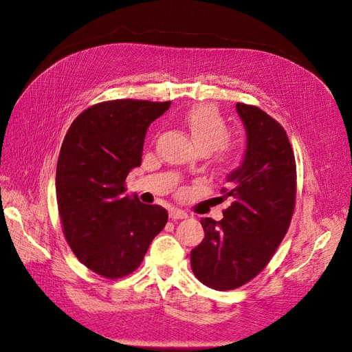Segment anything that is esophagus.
Returning a JSON list of instances; mask_svg holds the SVG:
<instances>
[{
	"label": "esophagus",
	"mask_w": 352,
	"mask_h": 352,
	"mask_svg": "<svg viewBox=\"0 0 352 352\" xmlns=\"http://www.w3.org/2000/svg\"><path fill=\"white\" fill-rule=\"evenodd\" d=\"M168 217L172 219V220H179V219H186L188 217V214L185 211H182V210H177V208H172L168 211Z\"/></svg>",
	"instance_id": "34e87169"
}]
</instances>
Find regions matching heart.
Segmentation results:
<instances>
[{
  "label": "heart",
  "mask_w": 352,
  "mask_h": 352,
  "mask_svg": "<svg viewBox=\"0 0 352 352\" xmlns=\"http://www.w3.org/2000/svg\"><path fill=\"white\" fill-rule=\"evenodd\" d=\"M184 122L201 151L214 153L229 141V127L211 105H195L185 114Z\"/></svg>",
  "instance_id": "obj_1"
}]
</instances>
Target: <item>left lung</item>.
<instances>
[{
	"label": "left lung",
	"instance_id": "obj_1",
	"mask_svg": "<svg viewBox=\"0 0 352 352\" xmlns=\"http://www.w3.org/2000/svg\"><path fill=\"white\" fill-rule=\"evenodd\" d=\"M236 111L247 150L219 198H230L232 204L220 221L201 219L206 236L190 251L194 274L216 291L236 289L267 265L295 207L296 166L285 129L255 105L238 102Z\"/></svg>",
	"mask_w": 352,
	"mask_h": 352
}]
</instances>
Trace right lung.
<instances>
[{"label":"right lung","instance_id":"obj_1","mask_svg":"<svg viewBox=\"0 0 352 352\" xmlns=\"http://www.w3.org/2000/svg\"><path fill=\"white\" fill-rule=\"evenodd\" d=\"M170 101L114 100L95 104L70 124L56 175L65 236L87 267L107 279L135 272L167 211L124 195V180L141 166L145 135Z\"/></svg>","mask_w":352,"mask_h":352}]
</instances>
